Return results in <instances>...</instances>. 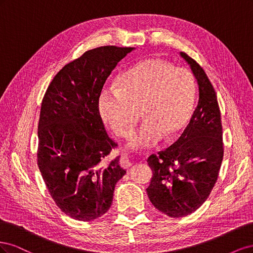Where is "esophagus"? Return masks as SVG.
Here are the masks:
<instances>
[{
    "mask_svg": "<svg viewBox=\"0 0 253 253\" xmlns=\"http://www.w3.org/2000/svg\"><path fill=\"white\" fill-rule=\"evenodd\" d=\"M120 165L122 168H125V169H128V168L132 167L133 163L131 162V159H129V157L127 155L124 154L120 158Z\"/></svg>",
    "mask_w": 253,
    "mask_h": 253,
    "instance_id": "obj_1",
    "label": "esophagus"
}]
</instances>
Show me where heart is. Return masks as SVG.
<instances>
[{
    "instance_id": "heart-1",
    "label": "heart",
    "mask_w": 253,
    "mask_h": 253,
    "mask_svg": "<svg viewBox=\"0 0 253 253\" xmlns=\"http://www.w3.org/2000/svg\"><path fill=\"white\" fill-rule=\"evenodd\" d=\"M195 85L191 74L157 58L145 59L121 74L117 88L105 86L98 109L104 124L117 136H126L141 112L143 124L129 135L127 148L149 150L182 134L192 117Z\"/></svg>"
}]
</instances>
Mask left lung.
Here are the masks:
<instances>
[{
    "mask_svg": "<svg viewBox=\"0 0 253 253\" xmlns=\"http://www.w3.org/2000/svg\"><path fill=\"white\" fill-rule=\"evenodd\" d=\"M179 55L197 81L198 103L178 140L148 158L153 172L148 196L156 209L170 217L186 216L206 202L217 180L224 157L215 90L195 60L182 51Z\"/></svg>",
    "mask_w": 253,
    "mask_h": 253,
    "instance_id": "1",
    "label": "left lung"
}]
</instances>
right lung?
Masks as SVG:
<instances>
[{"mask_svg": "<svg viewBox=\"0 0 253 253\" xmlns=\"http://www.w3.org/2000/svg\"><path fill=\"white\" fill-rule=\"evenodd\" d=\"M134 47L101 46L66 64L44 95L38 126V166L57 206L72 218L88 221L110 209L126 170L106 133L98 98L112 71Z\"/></svg>", "mask_w": 253, "mask_h": 253, "instance_id": "add662e5", "label": "right lung"}]
</instances>
